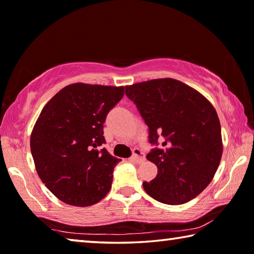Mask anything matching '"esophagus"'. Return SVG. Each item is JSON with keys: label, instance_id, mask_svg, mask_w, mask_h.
<instances>
[{"label": "esophagus", "instance_id": "esophagus-1", "mask_svg": "<svg viewBox=\"0 0 254 254\" xmlns=\"http://www.w3.org/2000/svg\"><path fill=\"white\" fill-rule=\"evenodd\" d=\"M130 161L134 162V163H142V162L144 161V156H143L142 151H139L138 148H135L134 153H132V155L130 157Z\"/></svg>", "mask_w": 254, "mask_h": 254}]
</instances>
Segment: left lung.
<instances>
[{"mask_svg": "<svg viewBox=\"0 0 254 254\" xmlns=\"http://www.w3.org/2000/svg\"><path fill=\"white\" fill-rule=\"evenodd\" d=\"M126 95L148 126L149 143L163 138L146 159L157 176L143 182L155 200L181 205L196 198L217 171L223 154L221 123L213 105L197 90L174 78L126 86Z\"/></svg>", "mask_w": 254, "mask_h": 254, "instance_id": "8db88e82", "label": "left lung"}]
</instances>
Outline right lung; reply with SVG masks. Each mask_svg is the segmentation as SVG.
I'll return each mask as SVG.
<instances>
[{"instance_id":"add662e5","label":"right lung","mask_w":254,"mask_h":254,"mask_svg":"<svg viewBox=\"0 0 254 254\" xmlns=\"http://www.w3.org/2000/svg\"><path fill=\"white\" fill-rule=\"evenodd\" d=\"M125 86L73 83L46 103L30 136L36 171L61 201L76 207L106 197L120 161L102 145L103 123Z\"/></svg>"}]
</instances>
